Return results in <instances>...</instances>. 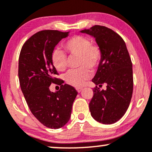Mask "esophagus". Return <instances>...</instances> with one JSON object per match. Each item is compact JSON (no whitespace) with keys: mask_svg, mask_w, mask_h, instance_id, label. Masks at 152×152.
I'll list each match as a JSON object with an SVG mask.
<instances>
[{"mask_svg":"<svg viewBox=\"0 0 152 152\" xmlns=\"http://www.w3.org/2000/svg\"><path fill=\"white\" fill-rule=\"evenodd\" d=\"M76 91H77L78 93H80L82 91V88H76Z\"/></svg>","mask_w":152,"mask_h":152,"instance_id":"34e87169","label":"esophagus"}]
</instances>
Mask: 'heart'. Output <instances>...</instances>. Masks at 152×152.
Here are the masks:
<instances>
[{
  "mask_svg": "<svg viewBox=\"0 0 152 152\" xmlns=\"http://www.w3.org/2000/svg\"><path fill=\"white\" fill-rule=\"evenodd\" d=\"M64 48L70 56H79L78 70L69 71L66 74L65 80L68 84L74 87H81L85 81L89 79L92 73L99 66L102 58L101 47L92 44L89 38L82 36H75L68 39L64 43ZM52 64L58 71H64L67 67V58L65 53L59 48L53 50L51 55Z\"/></svg>",
  "mask_w": 152,
  "mask_h": 152,
  "instance_id": "b5f03b06",
  "label": "heart"
}]
</instances>
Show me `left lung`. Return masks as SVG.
<instances>
[{
    "label": "left lung",
    "mask_w": 152,
    "mask_h": 152,
    "mask_svg": "<svg viewBox=\"0 0 152 152\" xmlns=\"http://www.w3.org/2000/svg\"><path fill=\"white\" fill-rule=\"evenodd\" d=\"M95 38L102 50V58L92 81L101 87L93 89L89 103L91 114L96 121L111 124L121 118L129 106L133 93L132 63L126 43L121 36L106 26L96 25L81 31Z\"/></svg>",
    "instance_id": "obj_1"
}]
</instances>
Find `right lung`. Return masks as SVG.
Masks as SVG:
<instances>
[{"instance_id": "obj_1", "label": "right lung", "mask_w": 152, "mask_h": 152, "mask_svg": "<svg viewBox=\"0 0 152 152\" xmlns=\"http://www.w3.org/2000/svg\"><path fill=\"white\" fill-rule=\"evenodd\" d=\"M69 32L56 30L38 31L22 46L18 61V78L21 91L31 113L50 129L61 128L70 119L72 105L78 92L62 84L51 61L52 52ZM59 81L60 90L51 92L52 83Z\"/></svg>"}]
</instances>
